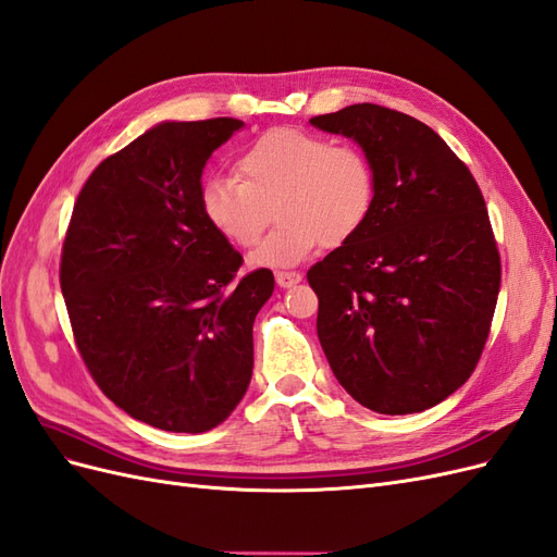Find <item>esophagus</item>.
Returning a JSON list of instances; mask_svg holds the SVG:
<instances>
[{"mask_svg": "<svg viewBox=\"0 0 557 557\" xmlns=\"http://www.w3.org/2000/svg\"><path fill=\"white\" fill-rule=\"evenodd\" d=\"M299 281H301L299 272H276V283L281 288H293V285Z\"/></svg>", "mask_w": 557, "mask_h": 557, "instance_id": "obj_1", "label": "esophagus"}]
</instances>
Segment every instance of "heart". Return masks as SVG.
<instances>
[{"label":"heart","mask_w":557,"mask_h":557,"mask_svg":"<svg viewBox=\"0 0 557 557\" xmlns=\"http://www.w3.org/2000/svg\"><path fill=\"white\" fill-rule=\"evenodd\" d=\"M237 178L215 176L199 190L211 230L232 246L256 244L274 209L276 223L250 252L252 267L285 269L320 246H342L367 223L376 197L374 164L362 148L278 127L237 158Z\"/></svg>","instance_id":"heart-1"}]
</instances>
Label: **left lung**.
Here are the masks:
<instances>
[{
    "instance_id": "8db88e82",
    "label": "left lung",
    "mask_w": 557,
    "mask_h": 557,
    "mask_svg": "<svg viewBox=\"0 0 557 557\" xmlns=\"http://www.w3.org/2000/svg\"><path fill=\"white\" fill-rule=\"evenodd\" d=\"M374 164L356 237L309 272L318 339L344 391L376 413H420L471 376L499 295L491 218L467 164L425 123L379 104L311 117Z\"/></svg>"
}]
</instances>
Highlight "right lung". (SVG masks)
I'll return each mask as SVG.
<instances>
[{"label": "right lung", "instance_id": "1", "mask_svg": "<svg viewBox=\"0 0 557 557\" xmlns=\"http://www.w3.org/2000/svg\"><path fill=\"white\" fill-rule=\"evenodd\" d=\"M244 123H160L99 162L62 246L60 285L90 376L115 407L166 432H207L252 374V320L274 274L199 209L201 172Z\"/></svg>", "mask_w": 557, "mask_h": 557}]
</instances>
